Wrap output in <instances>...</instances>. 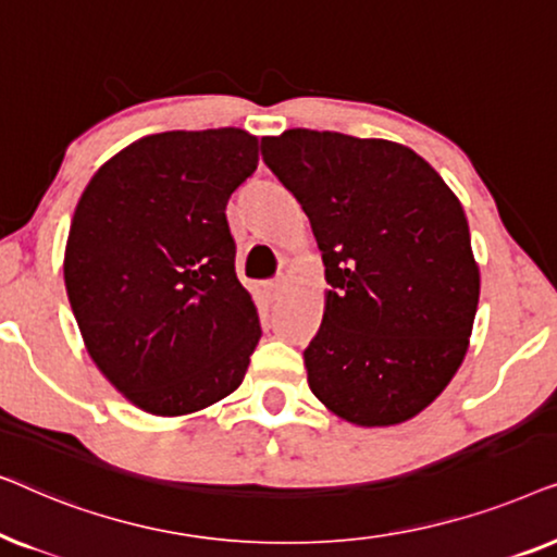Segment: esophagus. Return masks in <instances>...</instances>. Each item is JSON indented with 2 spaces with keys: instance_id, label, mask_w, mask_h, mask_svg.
Masks as SVG:
<instances>
[{
  "instance_id": "34e87169",
  "label": "esophagus",
  "mask_w": 557,
  "mask_h": 557,
  "mask_svg": "<svg viewBox=\"0 0 557 557\" xmlns=\"http://www.w3.org/2000/svg\"><path fill=\"white\" fill-rule=\"evenodd\" d=\"M284 286H286V281H284V278L269 281V294H271V296H278L281 292H284Z\"/></svg>"
}]
</instances>
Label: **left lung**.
I'll return each instance as SVG.
<instances>
[{
    "mask_svg": "<svg viewBox=\"0 0 557 557\" xmlns=\"http://www.w3.org/2000/svg\"><path fill=\"white\" fill-rule=\"evenodd\" d=\"M261 151L307 212L330 284L304 352L311 393L362 429L410 421L474 330L482 278L459 197L398 141L288 128Z\"/></svg>",
    "mask_w": 557,
    "mask_h": 557,
    "instance_id": "obj_1",
    "label": "left lung"
}]
</instances>
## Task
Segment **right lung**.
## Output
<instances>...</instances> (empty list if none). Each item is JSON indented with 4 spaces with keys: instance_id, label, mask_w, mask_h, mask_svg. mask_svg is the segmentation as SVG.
<instances>
[{
    "instance_id": "1",
    "label": "right lung",
    "mask_w": 557,
    "mask_h": 557,
    "mask_svg": "<svg viewBox=\"0 0 557 557\" xmlns=\"http://www.w3.org/2000/svg\"><path fill=\"white\" fill-rule=\"evenodd\" d=\"M258 166L246 128L149 134L98 166L63 273L101 375L151 416H193L246 377L261 339L225 205Z\"/></svg>"
}]
</instances>
